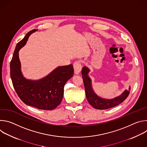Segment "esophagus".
Here are the masks:
<instances>
[{"instance_id":"esophagus-1","label":"esophagus","mask_w":147,"mask_h":147,"mask_svg":"<svg viewBox=\"0 0 147 147\" xmlns=\"http://www.w3.org/2000/svg\"><path fill=\"white\" fill-rule=\"evenodd\" d=\"M74 73L77 74H79L81 70L82 69V66H81V62L80 61H76L74 63Z\"/></svg>"}]
</instances>
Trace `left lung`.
<instances>
[{
    "instance_id": "left-lung-1",
    "label": "left lung",
    "mask_w": 147,
    "mask_h": 147,
    "mask_svg": "<svg viewBox=\"0 0 147 147\" xmlns=\"http://www.w3.org/2000/svg\"><path fill=\"white\" fill-rule=\"evenodd\" d=\"M90 70L86 66L83 67L81 74L84 85L86 98L91 105L96 109H107L115 107L121 102H123L127 98L130 93V88L129 90H125L120 96L112 99H106L99 97L95 94L92 88L91 79L88 76Z\"/></svg>"
}]
</instances>
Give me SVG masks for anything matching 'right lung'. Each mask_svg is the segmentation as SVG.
<instances>
[{
  "label": "right lung",
  "instance_id": "1",
  "mask_svg": "<svg viewBox=\"0 0 147 147\" xmlns=\"http://www.w3.org/2000/svg\"><path fill=\"white\" fill-rule=\"evenodd\" d=\"M38 31L32 30L17 44L10 61V77L13 87L24 103L42 110L55 109L61 103L66 82L73 77V66H60L46 77L38 81L28 80L20 69L18 51L27 42L30 34Z\"/></svg>",
  "mask_w": 147,
  "mask_h": 147
}]
</instances>
